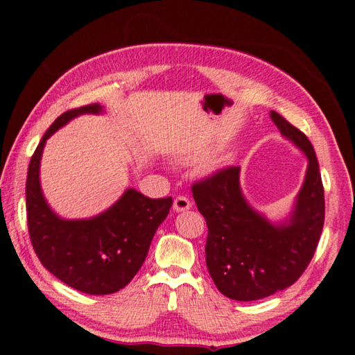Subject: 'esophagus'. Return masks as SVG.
<instances>
[{
    "label": "esophagus",
    "instance_id": "esophagus-1",
    "mask_svg": "<svg viewBox=\"0 0 355 355\" xmlns=\"http://www.w3.org/2000/svg\"><path fill=\"white\" fill-rule=\"evenodd\" d=\"M191 208V200L186 196H177L173 200V209L175 211H186Z\"/></svg>",
    "mask_w": 355,
    "mask_h": 355
}]
</instances>
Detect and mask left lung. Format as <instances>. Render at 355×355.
Wrapping results in <instances>:
<instances>
[{"label": "left lung", "mask_w": 355, "mask_h": 355, "mask_svg": "<svg viewBox=\"0 0 355 355\" xmlns=\"http://www.w3.org/2000/svg\"><path fill=\"white\" fill-rule=\"evenodd\" d=\"M280 133L307 155L309 169L290 224L275 227L255 213L239 189V167L227 166L192 184L197 209L207 220L209 275L224 296L257 300L291 286L315 255L324 225V186L315 148L277 112Z\"/></svg>", "instance_id": "left-lung-1"}]
</instances>
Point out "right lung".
I'll return each instance as SVG.
<instances>
[{
  "instance_id": "obj_1",
  "label": "right lung",
  "mask_w": 355,
  "mask_h": 355,
  "mask_svg": "<svg viewBox=\"0 0 355 355\" xmlns=\"http://www.w3.org/2000/svg\"><path fill=\"white\" fill-rule=\"evenodd\" d=\"M100 111L101 106L92 103L62 112L39 142L26 177L28 232L35 255L55 277L86 294H111L130 284L172 207V197L148 199L128 189L116 205L92 219L64 220L48 208L39 183L45 141L70 119Z\"/></svg>"
}]
</instances>
